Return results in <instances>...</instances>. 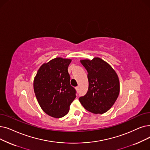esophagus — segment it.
Instances as JSON below:
<instances>
[{"label":"esophagus","mask_w":150,"mask_h":150,"mask_svg":"<svg viewBox=\"0 0 150 150\" xmlns=\"http://www.w3.org/2000/svg\"><path fill=\"white\" fill-rule=\"evenodd\" d=\"M76 91H79V86L76 87Z\"/></svg>","instance_id":"1"}]
</instances>
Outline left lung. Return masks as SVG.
I'll list each match as a JSON object with an SVG mask.
<instances>
[{
	"label": "left lung",
	"mask_w": 150,
	"mask_h": 150,
	"mask_svg": "<svg viewBox=\"0 0 150 150\" xmlns=\"http://www.w3.org/2000/svg\"><path fill=\"white\" fill-rule=\"evenodd\" d=\"M88 71L89 87L79 100L83 107L94 114L107 112L116 102L120 93L118 75L109 64L99 57L80 60Z\"/></svg>",
	"instance_id": "8db88e82"
}]
</instances>
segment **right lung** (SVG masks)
Here are the masks:
<instances>
[{
    "instance_id": "add662e5",
    "label": "right lung",
    "mask_w": 150,
    "mask_h": 150,
    "mask_svg": "<svg viewBox=\"0 0 150 150\" xmlns=\"http://www.w3.org/2000/svg\"><path fill=\"white\" fill-rule=\"evenodd\" d=\"M71 59L56 57L44 63L34 80L37 100L44 112L55 118L66 115L76 97L70 85L68 67Z\"/></svg>"
}]
</instances>
